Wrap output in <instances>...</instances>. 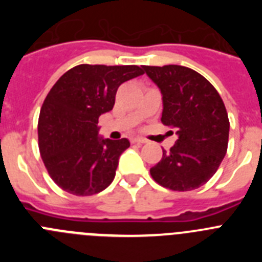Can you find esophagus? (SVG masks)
<instances>
[{
    "mask_svg": "<svg viewBox=\"0 0 262 262\" xmlns=\"http://www.w3.org/2000/svg\"><path fill=\"white\" fill-rule=\"evenodd\" d=\"M131 143H135V144H144V143H147L144 140V139L142 138H133L131 139Z\"/></svg>",
    "mask_w": 262,
    "mask_h": 262,
    "instance_id": "34e87169",
    "label": "esophagus"
}]
</instances>
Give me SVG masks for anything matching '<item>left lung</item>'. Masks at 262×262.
Here are the masks:
<instances>
[{"mask_svg": "<svg viewBox=\"0 0 262 262\" xmlns=\"http://www.w3.org/2000/svg\"><path fill=\"white\" fill-rule=\"evenodd\" d=\"M163 94L161 122L176 129L178 139L151 168L161 186L190 191L205 185L223 161L230 120L223 99L198 72L182 66L143 67Z\"/></svg>", "mask_w": 262, "mask_h": 262, "instance_id": "1", "label": "left lung"}]
</instances>
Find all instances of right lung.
Segmentation results:
<instances>
[{"label": "right lung", "mask_w": 262, "mask_h": 262, "mask_svg": "<svg viewBox=\"0 0 262 262\" xmlns=\"http://www.w3.org/2000/svg\"><path fill=\"white\" fill-rule=\"evenodd\" d=\"M143 73L138 66L81 64L66 72L50 90L39 115V151L62 190L93 195L113 182L119 156L129 142L99 136L98 119L113 110L118 88Z\"/></svg>", "instance_id": "add662e5"}]
</instances>
